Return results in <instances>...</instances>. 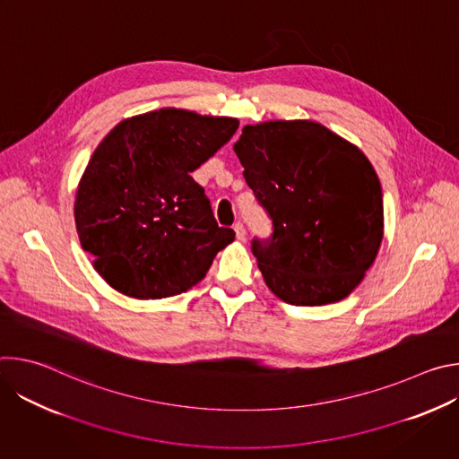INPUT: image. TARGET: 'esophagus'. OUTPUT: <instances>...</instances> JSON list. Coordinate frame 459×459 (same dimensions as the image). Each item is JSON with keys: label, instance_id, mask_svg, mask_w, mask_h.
Returning <instances> with one entry per match:
<instances>
[{"label": "esophagus", "instance_id": "34e87169", "mask_svg": "<svg viewBox=\"0 0 459 459\" xmlns=\"http://www.w3.org/2000/svg\"><path fill=\"white\" fill-rule=\"evenodd\" d=\"M234 232H236V238H238V239H245V236H247V230H245V227H243L241 221H238V223L234 225Z\"/></svg>", "mask_w": 459, "mask_h": 459}]
</instances>
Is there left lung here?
Wrapping results in <instances>:
<instances>
[{"instance_id": "obj_1", "label": "left lung", "mask_w": 459, "mask_h": 459, "mask_svg": "<svg viewBox=\"0 0 459 459\" xmlns=\"http://www.w3.org/2000/svg\"><path fill=\"white\" fill-rule=\"evenodd\" d=\"M234 152L273 218L252 254L285 303L342 301L365 278L383 239V194L367 156L312 119L245 125Z\"/></svg>"}]
</instances>
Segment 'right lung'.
Segmentation results:
<instances>
[{"mask_svg": "<svg viewBox=\"0 0 459 459\" xmlns=\"http://www.w3.org/2000/svg\"><path fill=\"white\" fill-rule=\"evenodd\" d=\"M238 125L167 107L126 117L103 138L80 179L74 220L83 250L112 289L136 299L181 294L234 241L190 172Z\"/></svg>", "mask_w": 459, "mask_h": 459, "instance_id": "1", "label": "right lung"}]
</instances>
